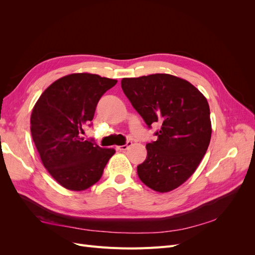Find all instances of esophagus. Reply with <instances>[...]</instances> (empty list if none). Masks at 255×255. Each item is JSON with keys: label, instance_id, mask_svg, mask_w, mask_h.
<instances>
[{"label": "esophagus", "instance_id": "obj_1", "mask_svg": "<svg viewBox=\"0 0 255 255\" xmlns=\"http://www.w3.org/2000/svg\"><path fill=\"white\" fill-rule=\"evenodd\" d=\"M130 145H132V141L128 140V141L126 142V144L120 145V146H117V149H118V150H122V151H126V150H128V149L129 148Z\"/></svg>", "mask_w": 255, "mask_h": 255}]
</instances>
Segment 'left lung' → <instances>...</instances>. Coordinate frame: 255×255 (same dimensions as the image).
<instances>
[{"label":"left lung","instance_id":"1","mask_svg":"<svg viewBox=\"0 0 255 255\" xmlns=\"http://www.w3.org/2000/svg\"><path fill=\"white\" fill-rule=\"evenodd\" d=\"M121 87L146 126L160 125L157 139L145 145L138 176L158 192L177 188L196 171L210 144L207 100L189 82L165 73L122 79Z\"/></svg>","mask_w":255,"mask_h":255}]
</instances>
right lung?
Masks as SVG:
<instances>
[{"label": "right lung", "mask_w": 255, "mask_h": 255, "mask_svg": "<svg viewBox=\"0 0 255 255\" xmlns=\"http://www.w3.org/2000/svg\"><path fill=\"white\" fill-rule=\"evenodd\" d=\"M117 81L73 73L45 89L30 116V133L44 168L61 186L81 191L103 174L114 149H104L80 134L94 119L99 100Z\"/></svg>", "instance_id": "1"}]
</instances>
